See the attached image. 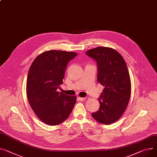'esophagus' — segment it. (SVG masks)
<instances>
[{"label": "esophagus", "mask_w": 157, "mask_h": 157, "mask_svg": "<svg viewBox=\"0 0 157 157\" xmlns=\"http://www.w3.org/2000/svg\"><path fill=\"white\" fill-rule=\"evenodd\" d=\"M79 101H84V100H85V98H82V97H78V98H77Z\"/></svg>", "instance_id": "1"}]
</instances>
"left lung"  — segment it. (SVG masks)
Wrapping results in <instances>:
<instances>
[{
	"mask_svg": "<svg viewBox=\"0 0 157 157\" xmlns=\"http://www.w3.org/2000/svg\"><path fill=\"white\" fill-rule=\"evenodd\" d=\"M86 54L97 62V81L105 87L98 98L100 108L91 116L101 124H111L122 116L130 99L131 83L126 63L117 51L109 47L90 49Z\"/></svg>",
	"mask_w": 157,
	"mask_h": 157,
	"instance_id": "1",
	"label": "left lung"
}]
</instances>
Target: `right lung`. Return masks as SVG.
I'll return each mask as SVG.
<instances>
[{"mask_svg":"<svg viewBox=\"0 0 157 157\" xmlns=\"http://www.w3.org/2000/svg\"><path fill=\"white\" fill-rule=\"evenodd\" d=\"M77 55L72 52L45 51L35 58L29 67L26 82L29 103L36 116L49 126L65 121L76 103V96L57 90L63 83L68 62Z\"/></svg>","mask_w":157,"mask_h":157,"instance_id":"1","label":"right lung"}]
</instances>
